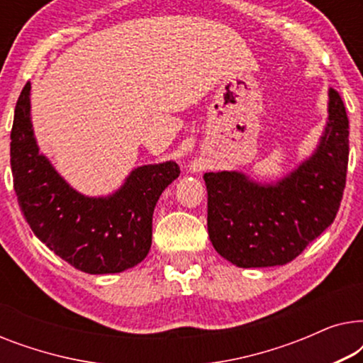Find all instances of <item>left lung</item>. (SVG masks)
Wrapping results in <instances>:
<instances>
[{
  "instance_id": "obj_1",
  "label": "left lung",
  "mask_w": 363,
  "mask_h": 363,
  "mask_svg": "<svg viewBox=\"0 0 363 363\" xmlns=\"http://www.w3.org/2000/svg\"><path fill=\"white\" fill-rule=\"evenodd\" d=\"M329 122L309 160L276 185L242 173H205L208 235L215 250L240 267L282 266L335 220L349 163V118L340 94L329 92Z\"/></svg>"
}]
</instances>
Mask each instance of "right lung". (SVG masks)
Masks as SVG:
<instances>
[{"instance_id": "1", "label": "right lung", "mask_w": 363, "mask_h": 363, "mask_svg": "<svg viewBox=\"0 0 363 363\" xmlns=\"http://www.w3.org/2000/svg\"><path fill=\"white\" fill-rule=\"evenodd\" d=\"M26 84L11 128L14 191L34 235L59 257L89 274L137 266L152 246V216L162 191L180 175L175 162L138 167L121 190L89 198L72 190L39 153L29 118Z\"/></svg>"}]
</instances>
